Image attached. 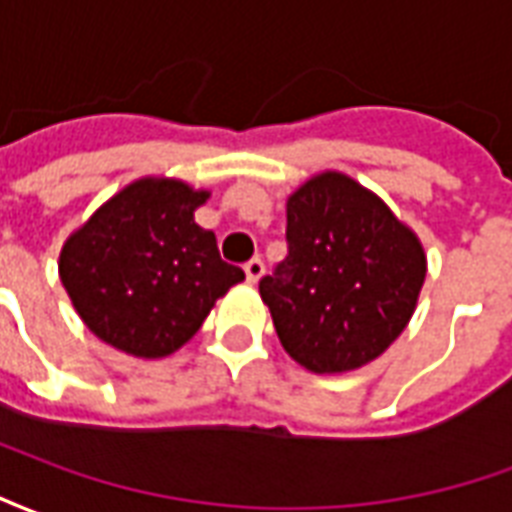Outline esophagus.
Instances as JSON below:
<instances>
[{
  "label": "esophagus",
  "instance_id": "1",
  "mask_svg": "<svg viewBox=\"0 0 512 512\" xmlns=\"http://www.w3.org/2000/svg\"><path fill=\"white\" fill-rule=\"evenodd\" d=\"M244 271H246V279H249V282L255 285L257 279L263 277V271H266V266H263V260H260V257H252V260H249V263H246V266H244Z\"/></svg>",
  "mask_w": 512,
  "mask_h": 512
}]
</instances>
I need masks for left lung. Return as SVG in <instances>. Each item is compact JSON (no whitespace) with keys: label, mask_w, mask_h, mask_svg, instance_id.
I'll return each mask as SVG.
<instances>
[{"label":"left lung","mask_w":512,"mask_h":512,"mask_svg":"<svg viewBox=\"0 0 512 512\" xmlns=\"http://www.w3.org/2000/svg\"><path fill=\"white\" fill-rule=\"evenodd\" d=\"M288 257L260 279L279 343L312 373H348L395 343L425 282L419 238L343 172L288 197Z\"/></svg>","instance_id":"obj_1"}]
</instances>
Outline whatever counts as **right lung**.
I'll use <instances>...</instances> for the list:
<instances>
[{"label":"right lung","mask_w":512,"mask_h":512,"mask_svg":"<svg viewBox=\"0 0 512 512\" xmlns=\"http://www.w3.org/2000/svg\"><path fill=\"white\" fill-rule=\"evenodd\" d=\"M205 200L183 180H134L65 241L60 279L98 340L142 359L175 354L244 279L194 222Z\"/></svg>","instance_id":"1"}]
</instances>
